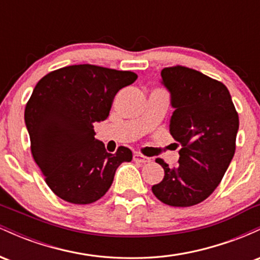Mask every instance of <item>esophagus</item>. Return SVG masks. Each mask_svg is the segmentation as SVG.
<instances>
[{
  "label": "esophagus",
  "mask_w": 260,
  "mask_h": 260,
  "mask_svg": "<svg viewBox=\"0 0 260 260\" xmlns=\"http://www.w3.org/2000/svg\"><path fill=\"white\" fill-rule=\"evenodd\" d=\"M133 160L137 161V162L145 164V162H149V161H150V157L144 156V155H142V154H139V153H136V154L133 155Z\"/></svg>",
  "instance_id": "esophagus-1"
}]
</instances>
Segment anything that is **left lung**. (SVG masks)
<instances>
[{
    "label": "left lung",
    "instance_id": "1",
    "mask_svg": "<svg viewBox=\"0 0 260 260\" xmlns=\"http://www.w3.org/2000/svg\"><path fill=\"white\" fill-rule=\"evenodd\" d=\"M161 78L175 109L170 133L182 148L177 168L155 160L165 176L151 190L171 207H192L215 190L234 157L238 113L229 89L198 71L175 66L164 68Z\"/></svg>",
    "mask_w": 260,
    "mask_h": 260
}]
</instances>
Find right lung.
Listing matches in <instances>:
<instances>
[{
    "instance_id": "right-lung-1",
    "label": "right lung",
    "mask_w": 260,
    "mask_h": 260,
    "mask_svg": "<svg viewBox=\"0 0 260 260\" xmlns=\"http://www.w3.org/2000/svg\"><path fill=\"white\" fill-rule=\"evenodd\" d=\"M137 78L129 71L74 64L50 72L35 85L24 111L31 154L61 199L96 202L111 187L118 166L132 160L126 147L107 153L95 139L94 123L109 117L115 95Z\"/></svg>"
}]
</instances>
